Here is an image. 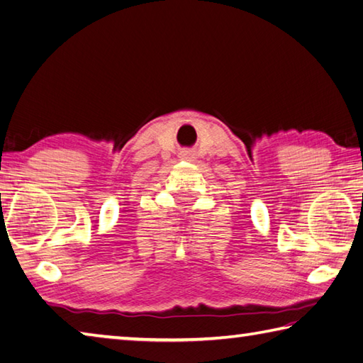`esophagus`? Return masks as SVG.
<instances>
[{
	"label": "esophagus",
	"instance_id": "esophagus-1",
	"mask_svg": "<svg viewBox=\"0 0 363 363\" xmlns=\"http://www.w3.org/2000/svg\"><path fill=\"white\" fill-rule=\"evenodd\" d=\"M182 157L186 158V160H192V158H194V153H192L191 150H184V152L182 153Z\"/></svg>",
	"mask_w": 363,
	"mask_h": 363
}]
</instances>
